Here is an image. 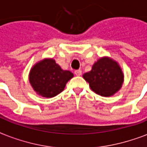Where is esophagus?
<instances>
[{"instance_id": "esophagus-1", "label": "esophagus", "mask_w": 147, "mask_h": 147, "mask_svg": "<svg viewBox=\"0 0 147 147\" xmlns=\"http://www.w3.org/2000/svg\"><path fill=\"white\" fill-rule=\"evenodd\" d=\"M74 74L76 76H81L82 74V72H81V69H78V70H75L74 71Z\"/></svg>"}]
</instances>
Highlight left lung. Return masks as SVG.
Here are the masks:
<instances>
[{"instance_id":"left-lung-1","label":"left lung","mask_w":147,"mask_h":147,"mask_svg":"<svg viewBox=\"0 0 147 147\" xmlns=\"http://www.w3.org/2000/svg\"><path fill=\"white\" fill-rule=\"evenodd\" d=\"M83 78L94 92L104 97L113 96L124 82V74L118 63L107 56L98 59Z\"/></svg>"}]
</instances>
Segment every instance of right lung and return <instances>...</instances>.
Segmentation results:
<instances>
[{
    "mask_svg": "<svg viewBox=\"0 0 147 147\" xmlns=\"http://www.w3.org/2000/svg\"><path fill=\"white\" fill-rule=\"evenodd\" d=\"M73 77L72 73L63 70L55 59H44L31 68L29 81L39 96L52 98L63 92Z\"/></svg>",
    "mask_w": 147,
    "mask_h": 147,
    "instance_id": "obj_1",
    "label": "right lung"
}]
</instances>
